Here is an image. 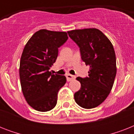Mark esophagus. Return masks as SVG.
Masks as SVG:
<instances>
[{
  "label": "esophagus",
  "instance_id": "esophagus-1",
  "mask_svg": "<svg viewBox=\"0 0 134 134\" xmlns=\"http://www.w3.org/2000/svg\"><path fill=\"white\" fill-rule=\"evenodd\" d=\"M66 78H67V81H72V80L76 79L75 76L71 75V74H67V75H66Z\"/></svg>",
  "mask_w": 134,
  "mask_h": 134
}]
</instances>
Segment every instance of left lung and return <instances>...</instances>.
I'll return each mask as SVG.
<instances>
[{"mask_svg":"<svg viewBox=\"0 0 134 134\" xmlns=\"http://www.w3.org/2000/svg\"><path fill=\"white\" fill-rule=\"evenodd\" d=\"M80 48L82 60L90 67L88 76L77 77L81 89L74 100L84 108H95L108 96L116 76V58L112 43L97 28H85L67 32Z\"/></svg>","mask_w":134,"mask_h":134,"instance_id":"left-lung-1","label":"left lung"}]
</instances>
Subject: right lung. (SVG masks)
<instances>
[{
    "label": "right lung",
    "instance_id": "add662e5",
    "mask_svg": "<svg viewBox=\"0 0 134 134\" xmlns=\"http://www.w3.org/2000/svg\"><path fill=\"white\" fill-rule=\"evenodd\" d=\"M67 39V32L42 29L24 47L20 60V81L26 102L35 110L46 112L56 105L58 92L66 83V77L53 74L49 69L56 60L58 48Z\"/></svg>",
    "mask_w": 134,
    "mask_h": 134
}]
</instances>
